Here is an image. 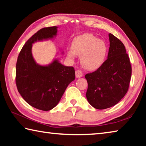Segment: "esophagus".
Wrapping results in <instances>:
<instances>
[{
  "label": "esophagus",
  "mask_w": 146,
  "mask_h": 146,
  "mask_svg": "<svg viewBox=\"0 0 146 146\" xmlns=\"http://www.w3.org/2000/svg\"><path fill=\"white\" fill-rule=\"evenodd\" d=\"M75 76L76 78H80L82 77V76H83V74H82V72L80 70H77L75 71Z\"/></svg>",
  "instance_id": "esophagus-1"
}]
</instances>
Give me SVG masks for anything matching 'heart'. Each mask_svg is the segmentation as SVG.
Masks as SVG:
<instances>
[{
  "instance_id": "1",
  "label": "heart",
  "mask_w": 146,
  "mask_h": 146,
  "mask_svg": "<svg viewBox=\"0 0 146 146\" xmlns=\"http://www.w3.org/2000/svg\"><path fill=\"white\" fill-rule=\"evenodd\" d=\"M108 53V47L102 40L92 34L86 33L76 37L72 44V50L68 51V56L80 57L84 68L90 71L97 70L104 63Z\"/></svg>"
}]
</instances>
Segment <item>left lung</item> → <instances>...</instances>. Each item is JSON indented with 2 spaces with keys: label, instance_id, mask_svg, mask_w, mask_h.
Segmentation results:
<instances>
[{
  "label": "left lung",
  "instance_id": "obj_1",
  "mask_svg": "<svg viewBox=\"0 0 146 146\" xmlns=\"http://www.w3.org/2000/svg\"><path fill=\"white\" fill-rule=\"evenodd\" d=\"M109 37L107 60L97 70L85 75L88 84L86 98L97 110L119 102L127 92L131 77V66L124 45L111 33Z\"/></svg>",
  "mask_w": 146,
  "mask_h": 146
}]
</instances>
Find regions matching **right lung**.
<instances>
[{
    "label": "right lung",
    "instance_id": "1",
    "mask_svg": "<svg viewBox=\"0 0 146 146\" xmlns=\"http://www.w3.org/2000/svg\"><path fill=\"white\" fill-rule=\"evenodd\" d=\"M57 27L44 28L28 39L20 51L16 64L17 90L26 102L38 110L49 111L58 104L66 88L75 78L73 67L55 60L50 65L39 66L32 56V44L53 38Z\"/></svg>",
    "mask_w": 146,
    "mask_h": 146
}]
</instances>
